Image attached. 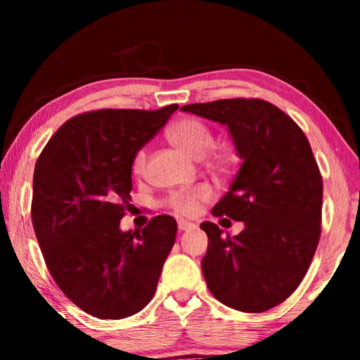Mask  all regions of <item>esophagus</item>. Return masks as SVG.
Instances as JSON below:
<instances>
[{"label": "esophagus", "mask_w": 360, "mask_h": 360, "mask_svg": "<svg viewBox=\"0 0 360 360\" xmlns=\"http://www.w3.org/2000/svg\"><path fill=\"white\" fill-rule=\"evenodd\" d=\"M191 228H195V223H190V221H185V219L179 221V229L180 231H186V229H191Z\"/></svg>", "instance_id": "esophagus-1"}]
</instances>
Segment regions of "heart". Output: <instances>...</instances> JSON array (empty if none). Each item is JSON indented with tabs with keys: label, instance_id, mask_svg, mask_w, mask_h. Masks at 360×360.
I'll return each instance as SVG.
<instances>
[{
	"label": "heart",
	"instance_id": "1",
	"mask_svg": "<svg viewBox=\"0 0 360 360\" xmlns=\"http://www.w3.org/2000/svg\"><path fill=\"white\" fill-rule=\"evenodd\" d=\"M167 137H169V141L176 147V149L185 152L186 155L193 157V159H201V157H205L214 146L213 132H211L210 127L206 126L203 121L195 120V117H185V120L176 121L175 124L170 127L169 132H167ZM146 150H137L134 154V159H132V174L141 175L146 169ZM231 164H233V155L226 154V152L216 154L213 157V160H211V165L219 172L228 170ZM210 195L211 191L208 186L198 185L190 190H180L172 193L169 196V200H167V205H169L175 213L191 216L198 211L200 205L203 203V201L210 198Z\"/></svg>",
	"mask_w": 360,
	"mask_h": 360
}]
</instances>
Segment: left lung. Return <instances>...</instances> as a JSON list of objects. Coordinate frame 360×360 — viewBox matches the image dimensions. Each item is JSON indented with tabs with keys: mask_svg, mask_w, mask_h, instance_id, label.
Segmentation results:
<instances>
[{
	"mask_svg": "<svg viewBox=\"0 0 360 360\" xmlns=\"http://www.w3.org/2000/svg\"><path fill=\"white\" fill-rule=\"evenodd\" d=\"M181 111L228 126L243 165L211 213L243 221L238 236L205 221L201 269L226 307L262 313L307 275L321 234L323 179L311 146L288 115L259 98L185 105Z\"/></svg>",
	"mask_w": 360,
	"mask_h": 360,
	"instance_id": "8db88e82",
	"label": "left lung"
}]
</instances>
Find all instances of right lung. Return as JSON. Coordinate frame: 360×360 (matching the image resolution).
Instances as JSON below:
<instances>
[{"instance_id": "1", "label": "right lung", "mask_w": 360, "mask_h": 360, "mask_svg": "<svg viewBox=\"0 0 360 360\" xmlns=\"http://www.w3.org/2000/svg\"><path fill=\"white\" fill-rule=\"evenodd\" d=\"M176 110L83 112L58 127L36 162L31 214L44 260L65 297L96 318L141 311L175 244L176 221L169 214L126 233L120 223L134 154Z\"/></svg>"}]
</instances>
